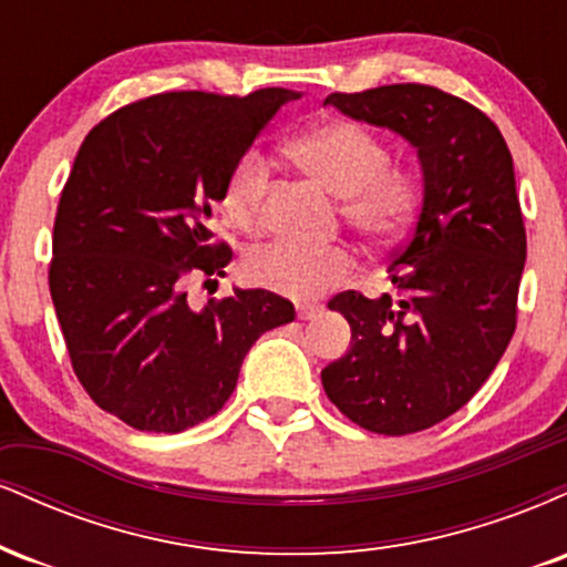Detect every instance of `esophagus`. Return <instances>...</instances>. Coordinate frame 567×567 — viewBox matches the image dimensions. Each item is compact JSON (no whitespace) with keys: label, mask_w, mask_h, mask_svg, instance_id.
Segmentation results:
<instances>
[{"label":"esophagus","mask_w":567,"mask_h":567,"mask_svg":"<svg viewBox=\"0 0 567 567\" xmlns=\"http://www.w3.org/2000/svg\"><path fill=\"white\" fill-rule=\"evenodd\" d=\"M317 315H322L320 303H298V317H301V320H315Z\"/></svg>","instance_id":"esophagus-1"}]
</instances>
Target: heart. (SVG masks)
<instances>
[{"instance_id": "heart-1", "label": "heart", "mask_w": 567, "mask_h": 567, "mask_svg": "<svg viewBox=\"0 0 567 567\" xmlns=\"http://www.w3.org/2000/svg\"><path fill=\"white\" fill-rule=\"evenodd\" d=\"M290 157L320 178L341 199V216L373 245H392L419 216L424 184L415 167L392 162L383 138L354 120H328L290 141ZM269 192V159L250 148L226 175L220 205L239 229L264 224ZM354 271V256L343 245H301L290 239L264 245L245 261L250 282L290 298L343 282Z\"/></svg>"}]
</instances>
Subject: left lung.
I'll use <instances>...</instances> for the list:
<instances>
[{
    "label": "left lung",
    "mask_w": 567,
    "mask_h": 567,
    "mask_svg": "<svg viewBox=\"0 0 567 567\" xmlns=\"http://www.w3.org/2000/svg\"><path fill=\"white\" fill-rule=\"evenodd\" d=\"M324 103L400 133L424 171L419 218L389 266L396 296L330 298L351 349L322 370L324 394L368 432H424L477 394L517 328L525 224L509 146L491 116L432 84L330 93Z\"/></svg>",
    "instance_id": "left-lung-1"
}]
</instances>
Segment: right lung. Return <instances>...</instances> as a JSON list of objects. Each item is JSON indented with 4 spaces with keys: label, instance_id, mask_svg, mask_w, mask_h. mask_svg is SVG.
<instances>
[{
    "label": "right lung",
    "instance_id": "obj_1",
    "mask_svg": "<svg viewBox=\"0 0 567 567\" xmlns=\"http://www.w3.org/2000/svg\"><path fill=\"white\" fill-rule=\"evenodd\" d=\"M298 93L175 90L90 130L61 192L50 296L90 400L138 432H184L216 415L247 349L296 320L288 298L234 290L188 306L192 277H224L231 247L207 220L226 175Z\"/></svg>",
    "mask_w": 567,
    "mask_h": 567
}]
</instances>
